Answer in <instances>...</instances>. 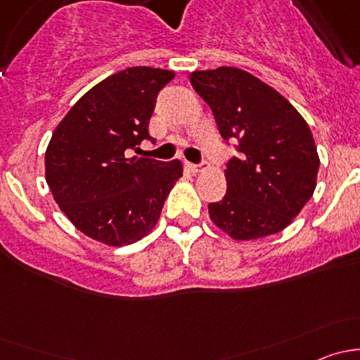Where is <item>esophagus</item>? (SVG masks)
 I'll return each mask as SVG.
<instances>
[{
    "label": "esophagus",
    "instance_id": "esophagus-1",
    "mask_svg": "<svg viewBox=\"0 0 360 360\" xmlns=\"http://www.w3.org/2000/svg\"><path fill=\"white\" fill-rule=\"evenodd\" d=\"M205 167H207V162H205V160H203L202 163H198V165H197V163H190V169L193 170V172H202V170L205 169Z\"/></svg>",
    "mask_w": 360,
    "mask_h": 360
}]
</instances>
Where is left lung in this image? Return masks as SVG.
<instances>
[{
  "instance_id": "obj_1",
  "label": "left lung",
  "mask_w": 360,
  "mask_h": 360,
  "mask_svg": "<svg viewBox=\"0 0 360 360\" xmlns=\"http://www.w3.org/2000/svg\"><path fill=\"white\" fill-rule=\"evenodd\" d=\"M190 82L210 106L224 141L226 195L209 216L235 240H256L292 223L317 186L319 160L308 123L284 96L238 68L193 71Z\"/></svg>"
}]
</instances>
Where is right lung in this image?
Here are the masks:
<instances>
[{
    "label": "right lung",
    "mask_w": 360,
    "mask_h": 360,
    "mask_svg": "<svg viewBox=\"0 0 360 360\" xmlns=\"http://www.w3.org/2000/svg\"><path fill=\"white\" fill-rule=\"evenodd\" d=\"M174 71L127 68L108 76L68 111L45 153V177L68 219L101 244L129 245L157 224L183 176L179 160L127 158L148 134L157 94Z\"/></svg>",
    "instance_id": "right-lung-1"
}]
</instances>
